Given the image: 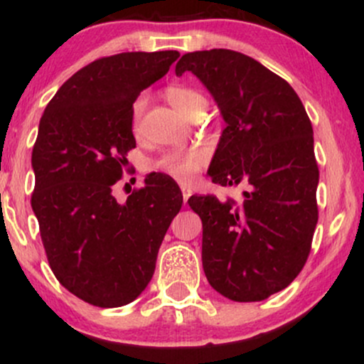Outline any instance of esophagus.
<instances>
[{
	"label": "esophagus",
	"instance_id": "1",
	"mask_svg": "<svg viewBox=\"0 0 364 364\" xmlns=\"http://www.w3.org/2000/svg\"><path fill=\"white\" fill-rule=\"evenodd\" d=\"M181 191H183V202H185V205H186L188 198L191 196V190L186 185H181Z\"/></svg>",
	"mask_w": 364,
	"mask_h": 364
}]
</instances>
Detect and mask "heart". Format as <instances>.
Listing matches in <instances>:
<instances>
[{
    "label": "heart",
    "mask_w": 364,
    "mask_h": 364,
    "mask_svg": "<svg viewBox=\"0 0 364 364\" xmlns=\"http://www.w3.org/2000/svg\"><path fill=\"white\" fill-rule=\"evenodd\" d=\"M166 97L168 101L181 111L188 118L195 119L198 114H203L207 107V99L203 97L196 89L188 85H171L166 89ZM149 97L147 94L136 95L132 104V127L133 132H140L141 118H144L145 109H147ZM208 161V154L203 149H188V150H171V152L162 154L161 157L152 162V169L164 173L168 176L179 179V181H188L205 168Z\"/></svg>",
    "instance_id": "b5f03b06"
}]
</instances>
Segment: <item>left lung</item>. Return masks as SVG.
Segmentation results:
<instances>
[{
    "label": "left lung",
    "mask_w": 364,
    "mask_h": 364,
    "mask_svg": "<svg viewBox=\"0 0 364 364\" xmlns=\"http://www.w3.org/2000/svg\"><path fill=\"white\" fill-rule=\"evenodd\" d=\"M191 72L214 95L225 128L208 176L245 185L243 202L191 196L203 225L207 281L232 301H262L298 277L318 223V164L301 99L284 78L229 49L188 53L176 77Z\"/></svg>",
    "instance_id": "left-lung-1"
}]
</instances>
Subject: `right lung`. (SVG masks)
Returning a JSON list of instances; mask_svg holds the SVG:
<instances>
[{"label": "right lung", "mask_w": 364, "mask_h": 364, "mask_svg": "<svg viewBox=\"0 0 364 364\" xmlns=\"http://www.w3.org/2000/svg\"><path fill=\"white\" fill-rule=\"evenodd\" d=\"M178 58V51L99 58L63 83L41 118L32 210L53 274L94 306L139 298L181 208L178 185L161 174H149L124 203L112 195L136 147L132 104Z\"/></svg>", "instance_id": "obj_1"}]
</instances>
